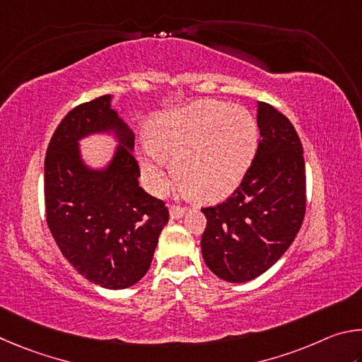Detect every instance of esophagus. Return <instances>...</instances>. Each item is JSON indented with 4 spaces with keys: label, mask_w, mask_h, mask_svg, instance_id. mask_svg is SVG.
Instances as JSON below:
<instances>
[{
    "label": "esophagus",
    "mask_w": 362,
    "mask_h": 362,
    "mask_svg": "<svg viewBox=\"0 0 362 362\" xmlns=\"http://www.w3.org/2000/svg\"><path fill=\"white\" fill-rule=\"evenodd\" d=\"M186 208H181V206H171L170 208V218L171 219H180V218H182L186 214Z\"/></svg>",
    "instance_id": "obj_1"
}]
</instances>
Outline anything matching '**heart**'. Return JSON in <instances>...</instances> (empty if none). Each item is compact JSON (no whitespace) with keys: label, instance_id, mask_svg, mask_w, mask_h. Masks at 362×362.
I'll list each match as a JSON object with an SVG mask.
<instances>
[{"label":"heart","instance_id":"1","mask_svg":"<svg viewBox=\"0 0 362 362\" xmlns=\"http://www.w3.org/2000/svg\"><path fill=\"white\" fill-rule=\"evenodd\" d=\"M257 122L243 106L200 100L156 114L148 124L149 146L139 156L151 189L171 185L176 158L181 181L195 197L223 200L243 181L257 149Z\"/></svg>","mask_w":362,"mask_h":362}]
</instances>
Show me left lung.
I'll use <instances>...</instances> for the list:
<instances>
[{
    "label": "left lung",
    "instance_id": "1",
    "mask_svg": "<svg viewBox=\"0 0 362 362\" xmlns=\"http://www.w3.org/2000/svg\"><path fill=\"white\" fill-rule=\"evenodd\" d=\"M257 127L261 141L243 181L227 200L202 208V255L208 269L229 283H246L269 270L305 216V162L294 125L257 101Z\"/></svg>",
    "mask_w": 362,
    "mask_h": 362
}]
</instances>
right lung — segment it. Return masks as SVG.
I'll use <instances>...</instances> for the list:
<instances>
[{
	"label": "right lung",
	"instance_id": "obj_1",
	"mask_svg": "<svg viewBox=\"0 0 362 362\" xmlns=\"http://www.w3.org/2000/svg\"><path fill=\"white\" fill-rule=\"evenodd\" d=\"M103 95L73 107L54 132L44 160L46 219L74 270L106 289H125L149 270L168 208L138 185L135 135ZM114 132L118 148L105 169L87 168L78 141Z\"/></svg>",
	"mask_w": 362,
	"mask_h": 362
}]
</instances>
